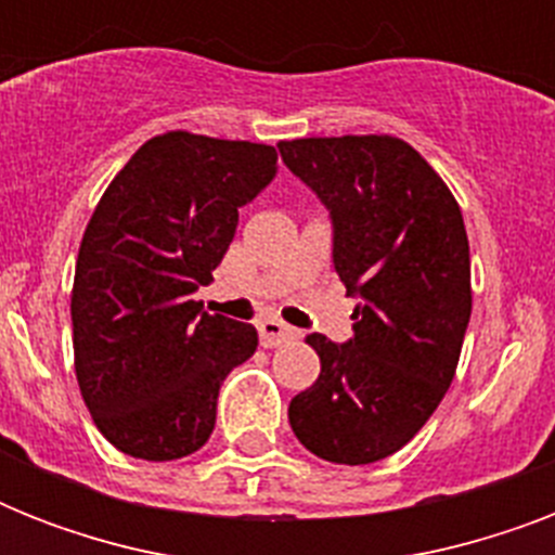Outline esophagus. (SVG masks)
Listing matches in <instances>:
<instances>
[{
	"mask_svg": "<svg viewBox=\"0 0 555 555\" xmlns=\"http://www.w3.org/2000/svg\"><path fill=\"white\" fill-rule=\"evenodd\" d=\"M259 339L264 348L285 346V343L296 339V328L285 325V322L276 320V317H268V320L259 322Z\"/></svg>",
	"mask_w": 555,
	"mask_h": 555,
	"instance_id": "34e87169",
	"label": "esophagus"
}]
</instances>
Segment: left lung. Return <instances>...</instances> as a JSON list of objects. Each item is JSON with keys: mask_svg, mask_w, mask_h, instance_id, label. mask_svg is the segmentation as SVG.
Wrapping results in <instances>:
<instances>
[{"mask_svg": "<svg viewBox=\"0 0 555 555\" xmlns=\"http://www.w3.org/2000/svg\"><path fill=\"white\" fill-rule=\"evenodd\" d=\"M334 227V268L357 296L354 337L305 339L320 379L287 409L305 449L374 464L423 429L455 377L473 313L461 207L421 152L391 134L279 143Z\"/></svg>", "mask_w": 555, "mask_h": 555, "instance_id": "8db88e82", "label": "left lung"}]
</instances>
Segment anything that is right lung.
I'll return each instance as SVG.
<instances>
[{"mask_svg":"<svg viewBox=\"0 0 555 555\" xmlns=\"http://www.w3.org/2000/svg\"><path fill=\"white\" fill-rule=\"evenodd\" d=\"M276 178V150L167 132L134 152L82 233L72 291L74 371L103 438L141 461L198 452L218 388L250 360L247 322L201 311L250 204Z\"/></svg>","mask_w":555,"mask_h":555,"instance_id":"add662e5","label":"right lung"}]
</instances>
